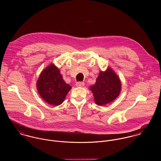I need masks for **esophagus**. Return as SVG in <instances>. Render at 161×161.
I'll return each instance as SVG.
<instances>
[{
	"instance_id": "1",
	"label": "esophagus",
	"mask_w": 161,
	"mask_h": 161,
	"mask_svg": "<svg viewBox=\"0 0 161 161\" xmlns=\"http://www.w3.org/2000/svg\"><path fill=\"white\" fill-rule=\"evenodd\" d=\"M84 85H85L84 82H81V81L76 82V86L77 87H83V86H84Z\"/></svg>"
}]
</instances>
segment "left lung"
<instances>
[{
	"label": "left lung",
	"mask_w": 161,
	"mask_h": 161,
	"mask_svg": "<svg viewBox=\"0 0 161 161\" xmlns=\"http://www.w3.org/2000/svg\"><path fill=\"white\" fill-rule=\"evenodd\" d=\"M121 86L119 79L112 69L100 71L95 84L91 87L95 103L101 106L113 102L119 94Z\"/></svg>",
	"instance_id": "left-lung-1"
}]
</instances>
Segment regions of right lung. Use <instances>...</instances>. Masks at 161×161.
I'll list each match as a JSON object with an SVG mask.
<instances>
[{
    "instance_id": "right-lung-1",
    "label": "right lung",
    "mask_w": 161,
    "mask_h": 161,
    "mask_svg": "<svg viewBox=\"0 0 161 161\" xmlns=\"http://www.w3.org/2000/svg\"><path fill=\"white\" fill-rule=\"evenodd\" d=\"M38 92L50 105H61L71 87L63 79L60 71L54 64H50L40 74L36 83Z\"/></svg>"
}]
</instances>
